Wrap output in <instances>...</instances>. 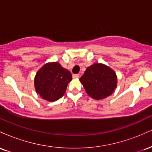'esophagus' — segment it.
I'll list each match as a JSON object with an SVG mask.
<instances>
[{
    "label": "esophagus",
    "instance_id": "obj_1",
    "mask_svg": "<svg viewBox=\"0 0 152 152\" xmlns=\"http://www.w3.org/2000/svg\"><path fill=\"white\" fill-rule=\"evenodd\" d=\"M78 77H79V75H78V74H74V75H73V78H78Z\"/></svg>",
    "mask_w": 152,
    "mask_h": 152
}]
</instances>
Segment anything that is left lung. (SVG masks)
I'll list each match as a JSON object with an SVG mask.
<instances>
[{
    "label": "left lung",
    "mask_w": 152,
    "mask_h": 152,
    "mask_svg": "<svg viewBox=\"0 0 152 152\" xmlns=\"http://www.w3.org/2000/svg\"><path fill=\"white\" fill-rule=\"evenodd\" d=\"M79 81L86 94L96 100L111 96L117 86L116 72L108 66L99 63L88 66Z\"/></svg>",
    "instance_id": "8db88e82"
}]
</instances>
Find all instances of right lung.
<instances>
[{
  "instance_id": "1",
  "label": "right lung",
  "mask_w": 152,
  "mask_h": 152,
  "mask_svg": "<svg viewBox=\"0 0 152 152\" xmlns=\"http://www.w3.org/2000/svg\"><path fill=\"white\" fill-rule=\"evenodd\" d=\"M72 80V75L58 62L44 64L36 73L34 86L40 96L47 102H53L61 98L68 84Z\"/></svg>"
}]
</instances>
